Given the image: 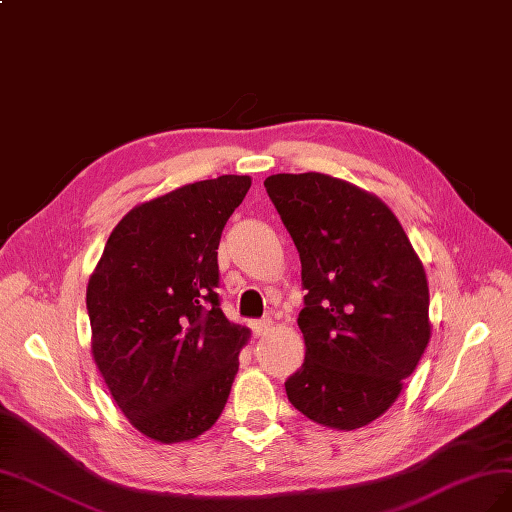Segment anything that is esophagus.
<instances>
[{
	"label": "esophagus",
	"mask_w": 512,
	"mask_h": 512,
	"mask_svg": "<svg viewBox=\"0 0 512 512\" xmlns=\"http://www.w3.org/2000/svg\"><path fill=\"white\" fill-rule=\"evenodd\" d=\"M269 328H271L269 320H256V322H252V330H254L256 337H262V334H267Z\"/></svg>",
	"instance_id": "esophagus-1"
}]
</instances>
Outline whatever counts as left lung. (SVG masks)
<instances>
[{
  "label": "left lung",
  "instance_id": "1",
  "mask_svg": "<svg viewBox=\"0 0 512 512\" xmlns=\"http://www.w3.org/2000/svg\"><path fill=\"white\" fill-rule=\"evenodd\" d=\"M301 256L305 362L288 400L315 424L356 430L396 402L430 341L424 264L381 199L324 173L264 180Z\"/></svg>",
  "mask_w": 512,
  "mask_h": 512
}]
</instances>
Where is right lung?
<instances>
[{
  "label": "right lung",
  "instance_id": "obj_1",
  "mask_svg": "<svg viewBox=\"0 0 512 512\" xmlns=\"http://www.w3.org/2000/svg\"><path fill=\"white\" fill-rule=\"evenodd\" d=\"M252 180L220 175L133 207L88 279L93 358L131 426L156 443L216 424L248 328L220 309L218 245Z\"/></svg>",
  "mask_w": 512,
  "mask_h": 512
}]
</instances>
